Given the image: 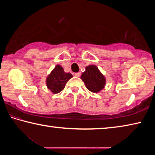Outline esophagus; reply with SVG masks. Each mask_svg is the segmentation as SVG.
Here are the masks:
<instances>
[{
  "label": "esophagus",
  "mask_w": 155,
  "mask_h": 155,
  "mask_svg": "<svg viewBox=\"0 0 155 155\" xmlns=\"http://www.w3.org/2000/svg\"><path fill=\"white\" fill-rule=\"evenodd\" d=\"M74 75H75V77H79L80 76H81V72H77V73H75Z\"/></svg>",
  "instance_id": "obj_1"
}]
</instances>
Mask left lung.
I'll use <instances>...</instances> for the list:
<instances>
[{
	"instance_id": "8db88e82",
	"label": "left lung",
	"mask_w": 155,
	"mask_h": 155,
	"mask_svg": "<svg viewBox=\"0 0 155 155\" xmlns=\"http://www.w3.org/2000/svg\"><path fill=\"white\" fill-rule=\"evenodd\" d=\"M86 87L93 93H98L103 90L106 85V78L95 65L86 66L85 71L81 77Z\"/></svg>"
}]
</instances>
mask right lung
Returning a JSON list of instances; mask_svg holds the SVG:
<instances>
[{
  "instance_id": "obj_1",
  "label": "right lung",
  "mask_w": 155,
  "mask_h": 155,
  "mask_svg": "<svg viewBox=\"0 0 155 155\" xmlns=\"http://www.w3.org/2000/svg\"><path fill=\"white\" fill-rule=\"evenodd\" d=\"M72 77L70 73L65 72L64 68L58 64L46 77V86L52 94H58L64 90L65 84Z\"/></svg>"
}]
</instances>
